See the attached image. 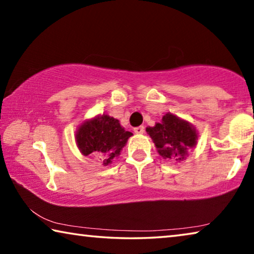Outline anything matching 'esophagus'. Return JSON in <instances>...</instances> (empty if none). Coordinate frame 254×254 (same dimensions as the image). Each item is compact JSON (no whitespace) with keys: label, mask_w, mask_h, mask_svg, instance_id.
<instances>
[{"label":"esophagus","mask_w":254,"mask_h":254,"mask_svg":"<svg viewBox=\"0 0 254 254\" xmlns=\"http://www.w3.org/2000/svg\"><path fill=\"white\" fill-rule=\"evenodd\" d=\"M144 132V127H134V133H136V134H142V133Z\"/></svg>","instance_id":"obj_1"}]
</instances>
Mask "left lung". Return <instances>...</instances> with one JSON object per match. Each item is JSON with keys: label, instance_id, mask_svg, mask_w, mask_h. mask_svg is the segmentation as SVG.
Wrapping results in <instances>:
<instances>
[{"label": "left lung", "instance_id": "left-lung-1", "mask_svg": "<svg viewBox=\"0 0 254 254\" xmlns=\"http://www.w3.org/2000/svg\"><path fill=\"white\" fill-rule=\"evenodd\" d=\"M163 159L183 161L198 139L195 127L171 113L163 115L160 123L145 128Z\"/></svg>", "mask_w": 254, "mask_h": 254}]
</instances>
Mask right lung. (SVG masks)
<instances>
[{"label": "right lung", "mask_w": 254, "mask_h": 254, "mask_svg": "<svg viewBox=\"0 0 254 254\" xmlns=\"http://www.w3.org/2000/svg\"><path fill=\"white\" fill-rule=\"evenodd\" d=\"M132 135L121 127L119 120L107 114L87 120L76 131V143L84 156L103 158V165L112 163Z\"/></svg>", "instance_id": "obj_1"}]
</instances>
